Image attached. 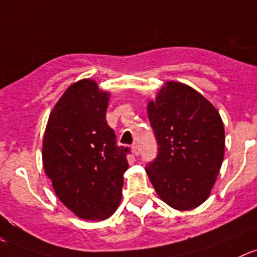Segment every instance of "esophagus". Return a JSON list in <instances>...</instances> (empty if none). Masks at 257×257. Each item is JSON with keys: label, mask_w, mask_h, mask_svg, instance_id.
I'll list each match as a JSON object with an SVG mask.
<instances>
[{"label": "esophagus", "mask_w": 257, "mask_h": 257, "mask_svg": "<svg viewBox=\"0 0 257 257\" xmlns=\"http://www.w3.org/2000/svg\"><path fill=\"white\" fill-rule=\"evenodd\" d=\"M132 152H133L134 156L140 155V147H138V145H137V143H134V145L132 146Z\"/></svg>", "instance_id": "1"}]
</instances>
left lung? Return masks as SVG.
Returning a JSON list of instances; mask_svg holds the SVG:
<instances>
[{
    "label": "left lung",
    "instance_id": "obj_1",
    "mask_svg": "<svg viewBox=\"0 0 257 257\" xmlns=\"http://www.w3.org/2000/svg\"><path fill=\"white\" fill-rule=\"evenodd\" d=\"M158 155L146 167L156 193L170 207L191 210L210 195L224 157L218 110L190 86L167 81L147 105Z\"/></svg>",
    "mask_w": 257,
    "mask_h": 257
}]
</instances>
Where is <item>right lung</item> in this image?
I'll list each match as a JSON object with an SVG mask.
<instances>
[{"instance_id":"add662e5","label":"right lung","mask_w":257,"mask_h":257,"mask_svg":"<svg viewBox=\"0 0 257 257\" xmlns=\"http://www.w3.org/2000/svg\"><path fill=\"white\" fill-rule=\"evenodd\" d=\"M110 93L91 78L69 86L53 107L43 140V166L59 200L86 220H104L121 200L128 148L106 123Z\"/></svg>"}]
</instances>
